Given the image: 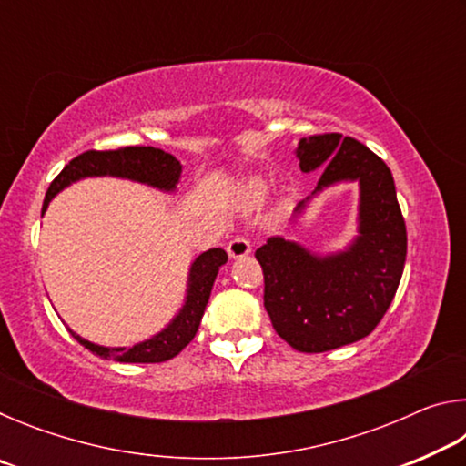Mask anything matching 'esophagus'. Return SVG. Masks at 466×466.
Returning a JSON list of instances; mask_svg holds the SVG:
<instances>
[{"label": "esophagus", "mask_w": 466, "mask_h": 466, "mask_svg": "<svg viewBox=\"0 0 466 466\" xmlns=\"http://www.w3.org/2000/svg\"><path fill=\"white\" fill-rule=\"evenodd\" d=\"M226 250H228V255H230V258H242V257L250 255L252 247H250V242L247 238H240V236H238V238L228 242Z\"/></svg>", "instance_id": "esophagus-1"}]
</instances>
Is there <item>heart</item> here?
Segmentation results:
<instances>
[{"mask_svg": "<svg viewBox=\"0 0 466 466\" xmlns=\"http://www.w3.org/2000/svg\"><path fill=\"white\" fill-rule=\"evenodd\" d=\"M244 191H247V197H248L250 203H258L265 195V183H263V180H258V178H250L248 183L244 185Z\"/></svg>", "mask_w": 466, "mask_h": 466, "instance_id": "b5f03b06", "label": "heart"}]
</instances>
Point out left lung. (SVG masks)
I'll use <instances>...</instances> for the list:
<instances>
[{
  "label": "left lung",
  "instance_id": "1",
  "mask_svg": "<svg viewBox=\"0 0 466 466\" xmlns=\"http://www.w3.org/2000/svg\"><path fill=\"white\" fill-rule=\"evenodd\" d=\"M302 172H320L310 197L341 183H358V234L345 248L320 255L304 244L271 236L255 257L265 275V310L294 350L330 351L368 337L397 294L407 257L405 219L390 168L364 144L339 133L299 139Z\"/></svg>",
  "mask_w": 466,
  "mask_h": 466
}]
</instances>
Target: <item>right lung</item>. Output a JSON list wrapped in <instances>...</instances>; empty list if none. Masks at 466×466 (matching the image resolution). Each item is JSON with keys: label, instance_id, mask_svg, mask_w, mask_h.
<instances>
[{"label": "right lung", "instance_id": "add662e5", "mask_svg": "<svg viewBox=\"0 0 466 466\" xmlns=\"http://www.w3.org/2000/svg\"><path fill=\"white\" fill-rule=\"evenodd\" d=\"M180 172H183V164L175 156L162 152L157 147L133 146L113 149V152H94V149H90V152L76 156L59 172V177L53 180L45 197L43 214L49 208L55 195H59L63 188L77 183V180L115 177L147 185L162 193H175L180 180ZM226 261L228 255L222 248H209L201 252L191 263V269H188L183 306H180L167 327L136 345L106 347L88 341V339L74 333L69 327L67 330L74 335L77 343L105 360H115L121 361V364H160V361L172 360L193 341L197 329L201 325L205 306L209 302V294L211 288H214L219 267L226 265Z\"/></svg>", "mask_w": 466, "mask_h": 466}]
</instances>
